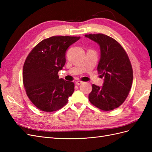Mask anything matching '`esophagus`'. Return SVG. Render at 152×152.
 <instances>
[{
  "label": "esophagus",
  "mask_w": 152,
  "mask_h": 152,
  "mask_svg": "<svg viewBox=\"0 0 152 152\" xmlns=\"http://www.w3.org/2000/svg\"><path fill=\"white\" fill-rule=\"evenodd\" d=\"M82 83H83V82H82L80 81V80H77V81L76 82V84H77V85H80V84H82Z\"/></svg>",
  "instance_id": "obj_1"
}]
</instances>
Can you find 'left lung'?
I'll return each instance as SVG.
<instances>
[{"label":"left lung","mask_w":152,"mask_h":152,"mask_svg":"<svg viewBox=\"0 0 152 152\" xmlns=\"http://www.w3.org/2000/svg\"><path fill=\"white\" fill-rule=\"evenodd\" d=\"M85 37L99 45L101 57L97 70L104 77L102 87L92 85L89 102L104 111L115 109L124 102L131 89L133 72L129 58L122 45L107 35Z\"/></svg>","instance_id":"8db88e82"}]
</instances>
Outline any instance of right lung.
Here are the masks:
<instances>
[{
    "label": "right lung",
    "mask_w": 152,
    "mask_h": 152,
    "mask_svg": "<svg viewBox=\"0 0 152 152\" xmlns=\"http://www.w3.org/2000/svg\"><path fill=\"white\" fill-rule=\"evenodd\" d=\"M80 37L53 36L41 41L27 56L23 82L28 98L44 112L63 108L74 92V83L59 79L58 72L66 63L65 53Z\"/></svg>",
    "instance_id": "1"
}]
</instances>
